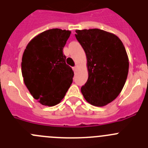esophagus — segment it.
Segmentation results:
<instances>
[{"label":"esophagus","instance_id":"34e87169","mask_svg":"<svg viewBox=\"0 0 148 148\" xmlns=\"http://www.w3.org/2000/svg\"><path fill=\"white\" fill-rule=\"evenodd\" d=\"M73 70H74V71H76L77 70V69H78V66H75V67H73Z\"/></svg>","mask_w":148,"mask_h":148}]
</instances>
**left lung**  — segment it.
<instances>
[{
    "mask_svg": "<svg viewBox=\"0 0 148 148\" xmlns=\"http://www.w3.org/2000/svg\"><path fill=\"white\" fill-rule=\"evenodd\" d=\"M75 33L86 55L88 74L81 93L91 105L105 106L116 99L126 83L129 64L126 49L118 36L102 29Z\"/></svg>",
    "mask_w": 148,
    "mask_h": 148,
    "instance_id": "obj_1",
    "label": "left lung"
}]
</instances>
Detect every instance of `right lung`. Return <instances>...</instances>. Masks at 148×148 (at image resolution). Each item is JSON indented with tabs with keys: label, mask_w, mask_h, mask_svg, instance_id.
<instances>
[{
	"label": "right lung",
	"mask_w": 148,
	"mask_h": 148,
	"mask_svg": "<svg viewBox=\"0 0 148 148\" xmlns=\"http://www.w3.org/2000/svg\"><path fill=\"white\" fill-rule=\"evenodd\" d=\"M70 30L50 29L35 36L22 59L24 83L41 105L54 106L62 101L73 83V70L65 62L63 48Z\"/></svg>",
	"instance_id": "obj_1"
}]
</instances>
